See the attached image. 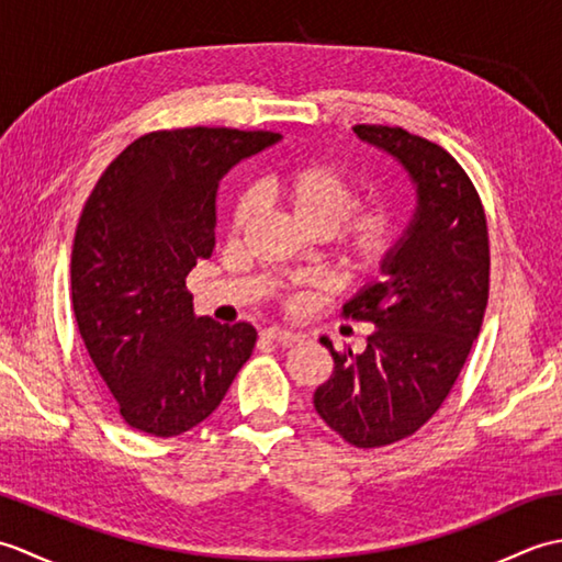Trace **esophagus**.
<instances>
[{"label":"esophagus","mask_w":562,"mask_h":562,"mask_svg":"<svg viewBox=\"0 0 562 562\" xmlns=\"http://www.w3.org/2000/svg\"><path fill=\"white\" fill-rule=\"evenodd\" d=\"M262 336H266V338H268V340H272V342H280V345H284V348H290V345L300 342V336H296V333H292V330H284V328H278V326L266 328V330H262Z\"/></svg>","instance_id":"1"}]
</instances>
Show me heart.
<instances>
[{"label":"heart","mask_w":562,"mask_h":562,"mask_svg":"<svg viewBox=\"0 0 562 562\" xmlns=\"http://www.w3.org/2000/svg\"><path fill=\"white\" fill-rule=\"evenodd\" d=\"M272 193L290 210L292 220L308 232L330 236L338 234L342 256L352 266H372L386 254L396 220L386 205L350 211L357 205V188L348 176L328 164H300L282 171L270 181ZM254 202L241 198L232 214V232L238 234L250 220Z\"/></svg>","instance_id":"obj_1"}]
</instances>
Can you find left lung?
Instances as JSON below:
<instances>
[{
  "label": "left lung",
  "mask_w": 562,
  "mask_h": 562,
  "mask_svg": "<svg viewBox=\"0 0 562 562\" xmlns=\"http://www.w3.org/2000/svg\"><path fill=\"white\" fill-rule=\"evenodd\" d=\"M352 130L415 188L413 217L379 262L384 278L342 306L376 328L364 352H336L321 338L336 367L314 408L345 441L374 449L417 432L449 396L481 333L491 248L481 198L451 154L403 127Z\"/></svg>",
  "instance_id": "left-lung-1"
}]
</instances>
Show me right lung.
<instances>
[{"instance_id": "right-lung-1", "label": "right lung", "mask_w": 562, "mask_h": 562, "mask_svg": "<svg viewBox=\"0 0 562 562\" xmlns=\"http://www.w3.org/2000/svg\"><path fill=\"white\" fill-rule=\"evenodd\" d=\"M278 133L161 130L99 178L71 248V306L123 420L154 437L200 425L254 352L256 328L195 316L188 272L210 258L217 188Z\"/></svg>"}]
</instances>
